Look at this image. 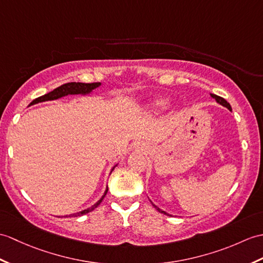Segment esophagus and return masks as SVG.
<instances>
[{"label": "esophagus", "instance_id": "esophagus-1", "mask_svg": "<svg viewBox=\"0 0 263 263\" xmlns=\"http://www.w3.org/2000/svg\"><path fill=\"white\" fill-rule=\"evenodd\" d=\"M137 148H142V144H140V143H139V144L137 145Z\"/></svg>", "mask_w": 263, "mask_h": 263}]
</instances>
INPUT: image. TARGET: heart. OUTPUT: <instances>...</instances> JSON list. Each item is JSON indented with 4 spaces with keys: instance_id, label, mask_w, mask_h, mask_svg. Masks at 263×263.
Instances as JSON below:
<instances>
[{
    "instance_id": "b5f03b06",
    "label": "heart",
    "mask_w": 263,
    "mask_h": 263,
    "mask_svg": "<svg viewBox=\"0 0 263 263\" xmlns=\"http://www.w3.org/2000/svg\"><path fill=\"white\" fill-rule=\"evenodd\" d=\"M170 105V101L167 99H157L150 103V109L154 112H162L164 109L168 108Z\"/></svg>"
}]
</instances>
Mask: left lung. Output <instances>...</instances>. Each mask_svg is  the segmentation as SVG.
<instances>
[{"label":"left lung","mask_w":263,"mask_h":263,"mask_svg":"<svg viewBox=\"0 0 263 263\" xmlns=\"http://www.w3.org/2000/svg\"><path fill=\"white\" fill-rule=\"evenodd\" d=\"M211 97H213V99H214L215 101H216V103L217 104H219V105H222V106H224V107H227L228 109H230V111H232V107H231V105L230 104L225 101L224 99H222V97H219V96H217V95H215V94H211ZM151 204H152V206L155 207V209L158 211V212H160V213H162V214H164V215H168V216H172L170 214H168L167 212H164V211H162V210H160L159 207H158L157 205H155L154 203H152L151 201Z\"/></svg>","instance_id":"obj_1"}]
</instances>
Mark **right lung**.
Returning <instances> with one entry per match:
<instances>
[{"label": "right lung", "mask_w": 263, "mask_h": 263, "mask_svg": "<svg viewBox=\"0 0 263 263\" xmlns=\"http://www.w3.org/2000/svg\"><path fill=\"white\" fill-rule=\"evenodd\" d=\"M102 85V83H90V84H86V83H76V82H72V83H67L62 85V86H59L57 88H54L52 91H49L48 94L42 95L38 99H35L34 101H32L30 103L29 106L34 105V104H38V103H42V102H48V101H54V100H58V99H62V97H65L67 95H83V96H88L91 93H93L94 89H96L97 87H100ZM118 166V163L115 164V166L111 169V173L114 170V168ZM108 191V187L106 186L105 188V192L102 195V197L96 201V203L88 207L86 210H83L81 212H77V213H72V214L69 215H65L66 217H78V216H83L85 214H87V213L94 211L97 206H99L102 200L105 197V195Z\"/></svg>", "instance_id": "right-lung-1"}]
</instances>
